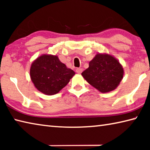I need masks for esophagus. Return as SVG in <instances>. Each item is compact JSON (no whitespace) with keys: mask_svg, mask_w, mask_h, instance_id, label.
Returning a JSON list of instances; mask_svg holds the SVG:
<instances>
[{"mask_svg":"<svg viewBox=\"0 0 150 150\" xmlns=\"http://www.w3.org/2000/svg\"><path fill=\"white\" fill-rule=\"evenodd\" d=\"M82 72H83L82 68H77V69H76V73H79V74H80V73H81Z\"/></svg>","mask_w":150,"mask_h":150,"instance_id":"34e87169","label":"esophagus"}]
</instances>
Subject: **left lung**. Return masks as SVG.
I'll return each mask as SVG.
<instances>
[{"mask_svg":"<svg viewBox=\"0 0 150 150\" xmlns=\"http://www.w3.org/2000/svg\"><path fill=\"white\" fill-rule=\"evenodd\" d=\"M81 75L101 93H107L117 87L123 77L124 70L114 57L107 54H97Z\"/></svg>","mask_w":150,"mask_h":150,"instance_id":"left-lung-1","label":"left lung"}]
</instances>
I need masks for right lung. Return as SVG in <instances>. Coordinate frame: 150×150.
Instances as JSON below:
<instances>
[{
  "mask_svg": "<svg viewBox=\"0 0 150 150\" xmlns=\"http://www.w3.org/2000/svg\"><path fill=\"white\" fill-rule=\"evenodd\" d=\"M30 77L40 92L48 95L57 93L75 75L60 62L56 55H44L34 61L30 68Z\"/></svg>",
  "mask_w": 150,
  "mask_h": 150,
  "instance_id": "1",
  "label": "right lung"
}]
</instances>
